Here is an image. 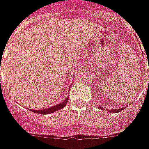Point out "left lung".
Wrapping results in <instances>:
<instances>
[{"label":"left lung","mask_w":149,"mask_h":149,"mask_svg":"<svg viewBox=\"0 0 149 149\" xmlns=\"http://www.w3.org/2000/svg\"><path fill=\"white\" fill-rule=\"evenodd\" d=\"M100 109H101V110H104L103 107H100ZM124 109H125V107H123V108H120V109H114V110L111 109V110H108V111H109V112H112V113H117V112H119V111H123V110H124Z\"/></svg>","instance_id":"left-lung-1"}]
</instances>
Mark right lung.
<instances>
[{
	"label": "right lung",
	"mask_w": 149,
	"mask_h": 149,
	"mask_svg": "<svg viewBox=\"0 0 149 149\" xmlns=\"http://www.w3.org/2000/svg\"><path fill=\"white\" fill-rule=\"evenodd\" d=\"M68 102V98L67 97V98L64 99L62 102H60V103L59 104H56V105L50 107V108H47V109H44V110H33V109L31 110V109H29V110L31 111H32V112H34V113H36V114H51V113H54V112L59 111V110L63 109V108L66 106V104H67Z\"/></svg>",
	"instance_id": "add662e5"
}]
</instances>
